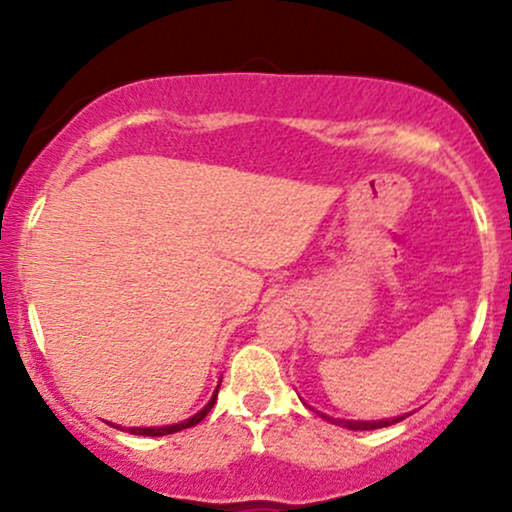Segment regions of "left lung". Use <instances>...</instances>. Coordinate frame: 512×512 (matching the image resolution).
I'll return each instance as SVG.
<instances>
[{
  "instance_id": "left-lung-1",
  "label": "left lung",
  "mask_w": 512,
  "mask_h": 512,
  "mask_svg": "<svg viewBox=\"0 0 512 512\" xmlns=\"http://www.w3.org/2000/svg\"><path fill=\"white\" fill-rule=\"evenodd\" d=\"M325 416V414H322ZM325 419H330V416H325ZM404 416H397V419H383V421H342V419H330L334 424L344 426V428H351V431H373V428H385V426H392L397 424V421H402Z\"/></svg>"
}]
</instances>
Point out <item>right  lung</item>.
Instances as JSON below:
<instances>
[{
  "label": "right lung",
  "instance_id": "right-lung-1",
  "mask_svg": "<svg viewBox=\"0 0 512 512\" xmlns=\"http://www.w3.org/2000/svg\"><path fill=\"white\" fill-rule=\"evenodd\" d=\"M216 395H219V387H216L214 397L209 399V404H207V407H204L202 411H197V414L192 416V419H185V421H180V424H173V426H161V428H125V431H127V433H134V436H151V438H156V436H168V433H178V431H185V428H192V426H197L199 421H202L204 416L209 414L211 407H214V404H216ZM117 428H120V426H117Z\"/></svg>",
  "mask_w": 512,
  "mask_h": 512
}]
</instances>
